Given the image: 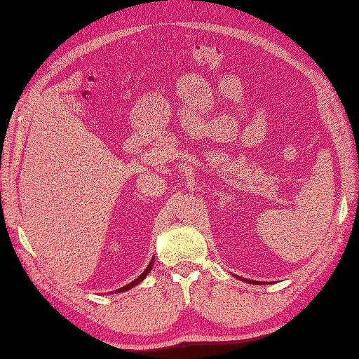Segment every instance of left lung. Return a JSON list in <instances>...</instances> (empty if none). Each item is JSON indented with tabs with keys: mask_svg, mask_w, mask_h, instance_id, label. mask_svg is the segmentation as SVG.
<instances>
[{
	"mask_svg": "<svg viewBox=\"0 0 359 359\" xmlns=\"http://www.w3.org/2000/svg\"><path fill=\"white\" fill-rule=\"evenodd\" d=\"M243 280H246V279H243ZM248 282H250V283H258V282H255V280H250V279H248Z\"/></svg>",
	"mask_w": 359,
	"mask_h": 359,
	"instance_id": "1",
	"label": "left lung"
}]
</instances>
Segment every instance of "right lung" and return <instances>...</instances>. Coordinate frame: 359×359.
<instances>
[{"label": "right lung", "instance_id": "obj_1", "mask_svg": "<svg viewBox=\"0 0 359 359\" xmlns=\"http://www.w3.org/2000/svg\"><path fill=\"white\" fill-rule=\"evenodd\" d=\"M153 263H154V259H151V263L150 264H148V267L142 271V275L141 276H138L137 279H135V280H132L130 283H128V285H125V287H123V288H120V290H116V292H123V291H128V290H130L132 287H135V285H138V283L148 275V273H150V270H151V267H153Z\"/></svg>", "mask_w": 359, "mask_h": 359}]
</instances>
